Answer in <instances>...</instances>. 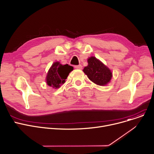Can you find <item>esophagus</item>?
<instances>
[{"instance_id": "obj_1", "label": "esophagus", "mask_w": 154, "mask_h": 154, "mask_svg": "<svg viewBox=\"0 0 154 154\" xmlns=\"http://www.w3.org/2000/svg\"><path fill=\"white\" fill-rule=\"evenodd\" d=\"M74 67L75 69H82V65H80V64L78 65V66H75Z\"/></svg>"}]
</instances>
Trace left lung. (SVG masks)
<instances>
[{
	"mask_svg": "<svg viewBox=\"0 0 154 154\" xmlns=\"http://www.w3.org/2000/svg\"><path fill=\"white\" fill-rule=\"evenodd\" d=\"M88 63L83 71L91 81L101 86L109 82L112 77L111 72L101 61L95 57H91L88 59Z\"/></svg>",
	"mask_w": 154,
	"mask_h": 154,
	"instance_id": "obj_1",
	"label": "left lung"
}]
</instances>
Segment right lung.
Wrapping results in <instances>:
<instances>
[{"mask_svg":"<svg viewBox=\"0 0 154 154\" xmlns=\"http://www.w3.org/2000/svg\"><path fill=\"white\" fill-rule=\"evenodd\" d=\"M74 69L72 66L68 64L63 65L59 62L54 63L48 71L46 76V82L49 86L57 88L65 82L70 72Z\"/></svg>","mask_w":154,"mask_h":154,"instance_id":"right-lung-1","label":"right lung"}]
</instances>
